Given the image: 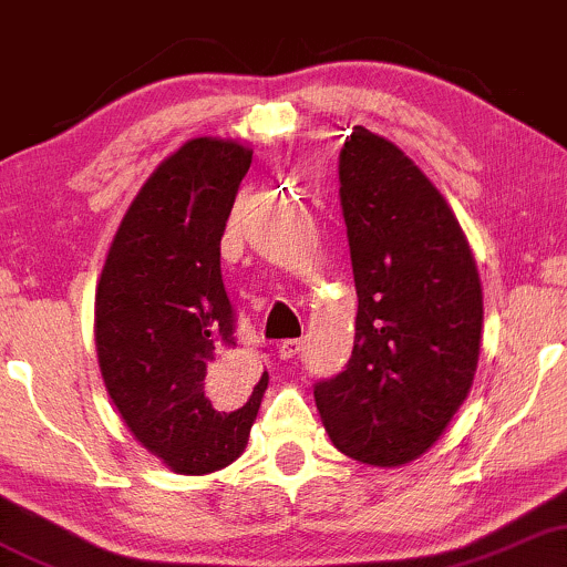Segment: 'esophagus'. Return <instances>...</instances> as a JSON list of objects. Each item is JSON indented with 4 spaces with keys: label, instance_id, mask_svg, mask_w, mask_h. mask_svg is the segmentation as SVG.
Instances as JSON below:
<instances>
[{
    "label": "esophagus",
    "instance_id": "obj_1",
    "mask_svg": "<svg viewBox=\"0 0 567 567\" xmlns=\"http://www.w3.org/2000/svg\"><path fill=\"white\" fill-rule=\"evenodd\" d=\"M277 353L282 361H290V358H296L300 353V340H282L279 342Z\"/></svg>",
    "mask_w": 567,
    "mask_h": 567
}]
</instances>
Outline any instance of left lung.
<instances>
[{
	"label": "left lung",
	"instance_id": "obj_1",
	"mask_svg": "<svg viewBox=\"0 0 567 567\" xmlns=\"http://www.w3.org/2000/svg\"><path fill=\"white\" fill-rule=\"evenodd\" d=\"M337 169L355 342L313 398L340 453L390 468L426 453L468 395L482 282L450 206L395 143L355 125Z\"/></svg>",
	"mask_w": 567,
	"mask_h": 567
}]
</instances>
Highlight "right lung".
I'll return each instance as SVG.
<instances>
[{
    "mask_svg": "<svg viewBox=\"0 0 567 567\" xmlns=\"http://www.w3.org/2000/svg\"><path fill=\"white\" fill-rule=\"evenodd\" d=\"M235 141L164 159L114 235L96 290L99 367L125 424L177 474L243 453L269 374L235 353L219 243L250 167Z\"/></svg>",
    "mask_w": 567,
    "mask_h": 567,
    "instance_id": "1",
    "label": "right lung"
}]
</instances>
